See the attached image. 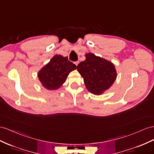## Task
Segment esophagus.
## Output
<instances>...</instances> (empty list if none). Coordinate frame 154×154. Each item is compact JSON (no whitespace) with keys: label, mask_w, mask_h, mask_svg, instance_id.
I'll list each match as a JSON object with an SVG mask.
<instances>
[{"label":"esophagus","mask_w":154,"mask_h":154,"mask_svg":"<svg viewBox=\"0 0 154 154\" xmlns=\"http://www.w3.org/2000/svg\"><path fill=\"white\" fill-rule=\"evenodd\" d=\"M79 61H76V62H75L74 63H75V64L76 66H77L78 64H79Z\"/></svg>","instance_id":"obj_1"}]
</instances>
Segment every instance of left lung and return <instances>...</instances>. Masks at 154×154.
<instances>
[{"label": "left lung", "instance_id": "obj_1", "mask_svg": "<svg viewBox=\"0 0 154 154\" xmlns=\"http://www.w3.org/2000/svg\"><path fill=\"white\" fill-rule=\"evenodd\" d=\"M77 70L84 79L86 88L95 95L101 94L115 81V66L109 61L89 53L86 60L77 66Z\"/></svg>", "mask_w": 154, "mask_h": 154}]
</instances>
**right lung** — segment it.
Here are the masks:
<instances>
[{"label": "right lung", "instance_id": "1", "mask_svg": "<svg viewBox=\"0 0 154 154\" xmlns=\"http://www.w3.org/2000/svg\"><path fill=\"white\" fill-rule=\"evenodd\" d=\"M77 66L68 60L67 57L56 55L38 73L42 85L49 90L58 89L66 80L69 72Z\"/></svg>", "mask_w": 154, "mask_h": 154}]
</instances>
